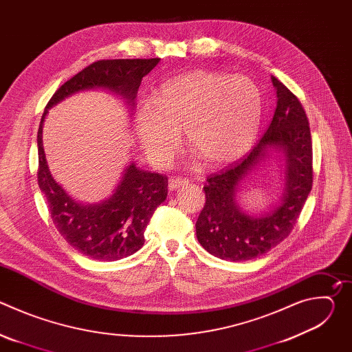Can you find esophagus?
<instances>
[{
  "mask_svg": "<svg viewBox=\"0 0 352 352\" xmlns=\"http://www.w3.org/2000/svg\"><path fill=\"white\" fill-rule=\"evenodd\" d=\"M188 179H182V178H171L170 181H168V189L170 190H174V189H178V188H181V186H184V185H188Z\"/></svg>",
  "mask_w": 352,
  "mask_h": 352,
  "instance_id": "1",
  "label": "esophagus"
}]
</instances>
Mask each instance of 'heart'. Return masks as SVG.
<instances>
[{
	"label": "heart",
	"instance_id": "heart-1",
	"mask_svg": "<svg viewBox=\"0 0 352 352\" xmlns=\"http://www.w3.org/2000/svg\"><path fill=\"white\" fill-rule=\"evenodd\" d=\"M262 117L258 86L243 75L192 71L167 82L135 114V129L147 159L166 168L181 144V132L209 166L238 160L256 139Z\"/></svg>",
	"mask_w": 352,
	"mask_h": 352
}]
</instances>
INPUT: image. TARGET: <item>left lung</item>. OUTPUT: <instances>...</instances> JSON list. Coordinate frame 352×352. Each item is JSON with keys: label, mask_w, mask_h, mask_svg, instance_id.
Here are the masks:
<instances>
[{"label": "left lung", "mask_w": 352, "mask_h": 352, "mask_svg": "<svg viewBox=\"0 0 352 352\" xmlns=\"http://www.w3.org/2000/svg\"><path fill=\"white\" fill-rule=\"evenodd\" d=\"M277 106L273 120L249 155L219 174L208 178L204 186L206 204L196 221V236L216 258L243 262L259 258L292 231L312 189V138L308 117L298 97L272 76ZM270 149L283 151L286 179L282 202L262 215L242 212L236 202L242 179L267 157Z\"/></svg>", "instance_id": "1"}]
</instances>
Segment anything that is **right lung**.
<instances>
[{
    "label": "right lung",
    "mask_w": 352,
    "mask_h": 352,
    "mask_svg": "<svg viewBox=\"0 0 352 352\" xmlns=\"http://www.w3.org/2000/svg\"><path fill=\"white\" fill-rule=\"evenodd\" d=\"M159 61L138 58L93 63L67 80L50 98L43 113L37 132V182L58 232L90 259L114 262L138 252L144 243L143 232L150 219L167 197L168 181L166 175L140 170L131 163L107 199L93 205L76 202L48 170L41 136L44 118L64 98L90 89H106L121 96L132 110L142 78Z\"/></svg>",
    "instance_id": "obj_1"
}]
</instances>
